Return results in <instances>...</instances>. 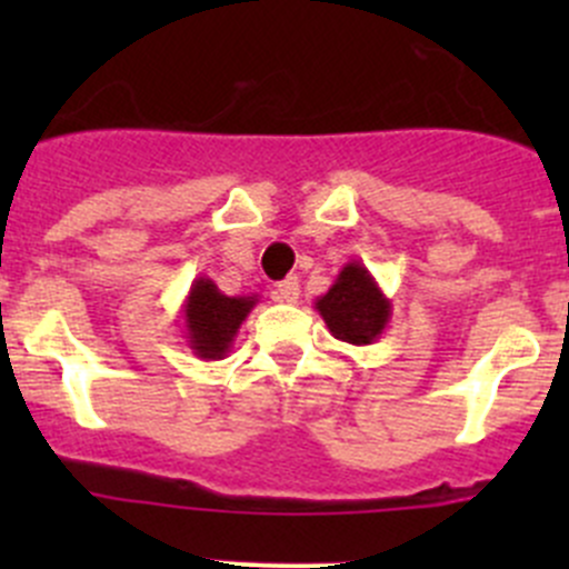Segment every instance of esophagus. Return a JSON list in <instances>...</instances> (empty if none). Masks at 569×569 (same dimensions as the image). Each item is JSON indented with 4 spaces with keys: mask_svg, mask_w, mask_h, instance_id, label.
<instances>
[{
    "mask_svg": "<svg viewBox=\"0 0 569 569\" xmlns=\"http://www.w3.org/2000/svg\"><path fill=\"white\" fill-rule=\"evenodd\" d=\"M272 300H278V302H297V300H300V280H297V278L280 280V283L272 289Z\"/></svg>",
    "mask_w": 569,
    "mask_h": 569,
    "instance_id": "1",
    "label": "esophagus"
}]
</instances>
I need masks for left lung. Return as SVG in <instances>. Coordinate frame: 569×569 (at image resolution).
<instances>
[{"mask_svg": "<svg viewBox=\"0 0 569 569\" xmlns=\"http://www.w3.org/2000/svg\"><path fill=\"white\" fill-rule=\"evenodd\" d=\"M332 338L352 347H369L391 321V300L360 261H349L330 289L313 302Z\"/></svg>", "mask_w": 569, "mask_h": 569, "instance_id": "obj_1", "label": "left lung"}]
</instances>
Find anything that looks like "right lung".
<instances>
[{
  "instance_id": "right-lung-1",
  "label": "right lung",
  "mask_w": 569,
  "mask_h": 569,
  "mask_svg": "<svg viewBox=\"0 0 569 569\" xmlns=\"http://www.w3.org/2000/svg\"><path fill=\"white\" fill-rule=\"evenodd\" d=\"M258 295L228 297L206 274L192 280L189 295L181 306L183 338L200 360H222L233 347L239 327L256 308Z\"/></svg>"
}]
</instances>
